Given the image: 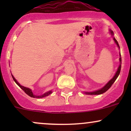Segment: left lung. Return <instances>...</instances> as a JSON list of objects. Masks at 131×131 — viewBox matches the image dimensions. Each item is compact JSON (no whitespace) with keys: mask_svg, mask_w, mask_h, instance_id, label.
Wrapping results in <instances>:
<instances>
[{"mask_svg":"<svg viewBox=\"0 0 131 131\" xmlns=\"http://www.w3.org/2000/svg\"><path fill=\"white\" fill-rule=\"evenodd\" d=\"M110 33L111 34H112V36H113V32L112 31H110ZM113 40H115V43H116L117 46L118 47V48L119 49V46L118 44V41H117L116 40V39L115 37H113ZM120 55V58H119V61H120V64L118 68V70H117L116 73V74H115V76H113V78H112L111 80H110V81L108 82L107 84H106V85H105L103 88H102V89H100L99 90H97V91H94V92H85V94H87V95H100V94H103V93L105 92L106 91H107L110 88H111V86L113 85V84L115 82V81H116V79H117V78L118 77L119 74L120 73V71H121V54H119Z\"/></svg>","mask_w":131,"mask_h":131,"instance_id":"1","label":"left lung"}]
</instances>
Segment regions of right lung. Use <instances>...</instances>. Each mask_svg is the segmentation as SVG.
<instances>
[{"mask_svg": "<svg viewBox=\"0 0 131 131\" xmlns=\"http://www.w3.org/2000/svg\"><path fill=\"white\" fill-rule=\"evenodd\" d=\"M12 76L13 80H14L15 82H16V84L18 85L19 88L21 89L23 91L25 92L26 93V94L27 95H28L30 96V97H33V98H37V99L43 98V97H46V96H48V95H50V94H52V91H50L47 92H46V93H45V94H42V95H38V96H37V95H35L33 94L32 91H31V90L30 89L28 88H26V87L23 86V85H21L19 84L18 83V81L16 80L15 78L13 77V75H12Z\"/></svg>", "mask_w": 131, "mask_h": 131, "instance_id": "add662e5", "label": "right lung"}]
</instances>
